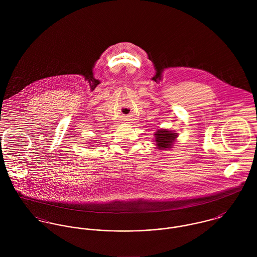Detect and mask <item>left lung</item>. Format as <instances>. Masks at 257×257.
<instances>
[{"label":"left lung","mask_w":257,"mask_h":257,"mask_svg":"<svg viewBox=\"0 0 257 257\" xmlns=\"http://www.w3.org/2000/svg\"><path fill=\"white\" fill-rule=\"evenodd\" d=\"M178 134L167 128H161L154 134V143L158 150H169L174 146Z\"/></svg>","instance_id":"1"}]
</instances>
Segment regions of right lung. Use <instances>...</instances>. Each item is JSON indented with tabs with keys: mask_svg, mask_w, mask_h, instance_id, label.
<instances>
[{
	"mask_svg": "<svg viewBox=\"0 0 257 257\" xmlns=\"http://www.w3.org/2000/svg\"><path fill=\"white\" fill-rule=\"evenodd\" d=\"M91 143H94V142H91ZM90 146H91V145H90ZM93 146H94V145H93Z\"/></svg>",
	"mask_w": 257,
	"mask_h": 257,
	"instance_id": "add662e5",
	"label": "right lung"
}]
</instances>
